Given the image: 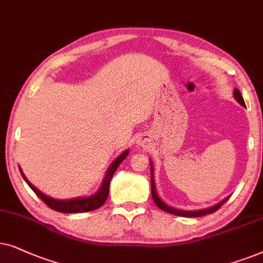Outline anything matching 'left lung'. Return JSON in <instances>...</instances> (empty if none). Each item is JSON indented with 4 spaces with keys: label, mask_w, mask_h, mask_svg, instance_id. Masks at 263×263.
<instances>
[{
    "label": "left lung",
    "mask_w": 263,
    "mask_h": 263,
    "mask_svg": "<svg viewBox=\"0 0 263 263\" xmlns=\"http://www.w3.org/2000/svg\"><path fill=\"white\" fill-rule=\"evenodd\" d=\"M233 96H234V99L238 101V103H240L241 106L246 107V103H244V100H243V97H241V95H240L239 90L234 89L233 90ZM150 172H152V174H153V164H152V166H150ZM150 181H152V183H150V184H152V196H153L154 202H155V204L160 209H162L163 212L170 213V214H174V215H178V216H185V218H197V216H203V215H205V214H212V213L216 212L220 207H221L223 203L227 201V198H225V199H223V201H221L220 203H218V204H216V205H214V207L207 208V209H202V211H194V212L179 211V209L168 207L167 204H164V203L159 198V196H157L156 191H155V183H154L153 176H152V178H150Z\"/></svg>",
    "instance_id": "left-lung-1"
}]
</instances>
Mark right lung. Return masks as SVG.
<instances>
[{
    "label": "right lung",
    "instance_id": "right-lung-1",
    "mask_svg": "<svg viewBox=\"0 0 263 263\" xmlns=\"http://www.w3.org/2000/svg\"><path fill=\"white\" fill-rule=\"evenodd\" d=\"M128 152L126 150L121 154L120 156L118 157L117 160L114 161L113 163L110 164L109 170L104 177V180L102 183V186L99 190V192H96L95 195L91 196V197H82V198H76V199H68V201H60V199H52L48 196H45L42 194L40 190H37L36 187L33 186L32 184L30 183L29 180L26 179L24 173L22 172V176L24 179L26 180V183L32 189L34 194H36L38 197H40L42 201H43L45 204L48 205L49 208L54 209L56 212H60V213H85V212H91V211H95V209L100 208L101 205L103 204L104 202L107 201L108 194H109V183L113 178V174L117 171V168L119 167L126 156H127Z\"/></svg>",
    "mask_w": 263,
    "mask_h": 263
}]
</instances>
